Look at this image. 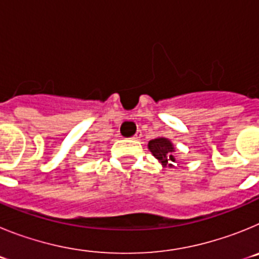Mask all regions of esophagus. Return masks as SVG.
<instances>
[{"label": "esophagus", "mask_w": 259, "mask_h": 259, "mask_svg": "<svg viewBox=\"0 0 259 259\" xmlns=\"http://www.w3.org/2000/svg\"><path fill=\"white\" fill-rule=\"evenodd\" d=\"M141 136H143V134H141V131H137V134L134 136V140H140Z\"/></svg>", "instance_id": "esophagus-1"}]
</instances>
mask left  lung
<instances>
[{"instance_id":"obj_1","label":"left lung","mask_w":259,"mask_h":259,"mask_svg":"<svg viewBox=\"0 0 259 259\" xmlns=\"http://www.w3.org/2000/svg\"><path fill=\"white\" fill-rule=\"evenodd\" d=\"M148 149L153 154V157L157 159L159 163L163 167H172L171 162H175V157H174V152H175V146H174L172 141L167 137L159 136L155 137L153 140L148 143Z\"/></svg>"}]
</instances>
